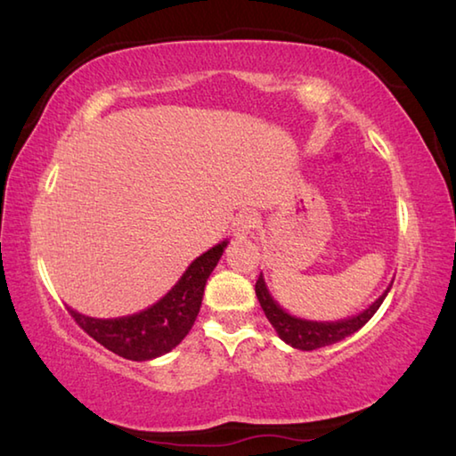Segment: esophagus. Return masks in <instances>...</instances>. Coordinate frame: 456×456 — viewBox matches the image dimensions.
Masks as SVG:
<instances>
[{"instance_id":"esophagus-1","label":"esophagus","mask_w":456,"mask_h":456,"mask_svg":"<svg viewBox=\"0 0 456 456\" xmlns=\"http://www.w3.org/2000/svg\"><path fill=\"white\" fill-rule=\"evenodd\" d=\"M254 228H256V218H254L252 214H240L232 222V234L234 238H240V240L254 234Z\"/></svg>"}]
</instances>
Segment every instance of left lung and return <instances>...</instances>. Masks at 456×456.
<instances>
[{
	"label": "left lung",
	"mask_w": 456,
	"mask_h": 456,
	"mask_svg": "<svg viewBox=\"0 0 456 456\" xmlns=\"http://www.w3.org/2000/svg\"><path fill=\"white\" fill-rule=\"evenodd\" d=\"M393 282L395 278L387 286V290L382 292L370 306H366L362 313L353 314L348 318H340V321H308V318L290 314L289 310H284L281 305H278V300H274L273 294H270L265 274L262 273L256 281V297L270 324H273V329L276 330L278 337L286 342V345H290L292 348H298V350H316L322 346H330L334 342L345 340L350 337V334L361 330L362 326L374 316V313L380 308L382 302H385L390 289H393Z\"/></svg>",
	"instance_id": "left-lung-1"
}]
</instances>
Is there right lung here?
I'll use <instances>...</instances> for the list:
<instances>
[{
    "mask_svg": "<svg viewBox=\"0 0 456 456\" xmlns=\"http://www.w3.org/2000/svg\"><path fill=\"white\" fill-rule=\"evenodd\" d=\"M226 246L228 240H222L200 254L162 298L140 313L118 318H94L71 306H68V313L94 340L118 356L138 362L162 356L178 346L194 326L202 306L206 282Z\"/></svg>",
    "mask_w": 456,
    "mask_h": 456,
    "instance_id": "right-lung-1",
    "label": "right lung"
}]
</instances>
